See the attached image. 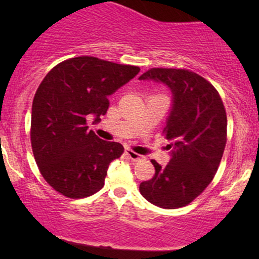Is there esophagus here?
<instances>
[{"label": "esophagus", "instance_id": "1", "mask_svg": "<svg viewBox=\"0 0 259 259\" xmlns=\"http://www.w3.org/2000/svg\"><path fill=\"white\" fill-rule=\"evenodd\" d=\"M125 153H126V156L129 157V158L132 159V160H140V159H142L141 154L134 152V151L130 150V148H125Z\"/></svg>", "mask_w": 259, "mask_h": 259}]
</instances>
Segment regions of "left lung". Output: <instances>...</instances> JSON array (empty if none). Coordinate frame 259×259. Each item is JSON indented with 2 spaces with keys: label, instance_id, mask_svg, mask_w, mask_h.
I'll list each match as a JSON object with an SVG mask.
<instances>
[{
  "label": "left lung",
  "instance_id": "obj_1",
  "mask_svg": "<svg viewBox=\"0 0 259 259\" xmlns=\"http://www.w3.org/2000/svg\"><path fill=\"white\" fill-rule=\"evenodd\" d=\"M139 80L159 82L171 92L164 135L170 144L165 167L156 169L151 180L140 184L148 202L165 209L189 204L209 185L218 170L227 144V113L218 91L194 72L153 68Z\"/></svg>",
  "mask_w": 259,
  "mask_h": 259
}]
</instances>
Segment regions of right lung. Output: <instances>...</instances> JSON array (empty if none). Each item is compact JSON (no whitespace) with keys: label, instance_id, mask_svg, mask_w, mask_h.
Masks as SVG:
<instances>
[{"label":"right lung","instance_id":"right-lung-1","mask_svg":"<svg viewBox=\"0 0 259 259\" xmlns=\"http://www.w3.org/2000/svg\"><path fill=\"white\" fill-rule=\"evenodd\" d=\"M139 72L134 65L82 56L62 62L45 76L32 101L31 146L45 180L59 194L82 198L105 185L109 163L124 147L88 130V119L99 123L109 96Z\"/></svg>","mask_w":259,"mask_h":259}]
</instances>
